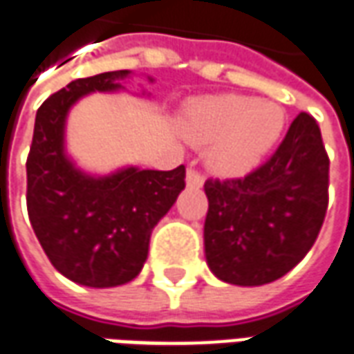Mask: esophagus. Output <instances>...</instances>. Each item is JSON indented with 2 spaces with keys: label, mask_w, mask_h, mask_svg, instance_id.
I'll list each match as a JSON object with an SVG mask.
<instances>
[{
  "label": "esophagus",
  "mask_w": 354,
  "mask_h": 354,
  "mask_svg": "<svg viewBox=\"0 0 354 354\" xmlns=\"http://www.w3.org/2000/svg\"><path fill=\"white\" fill-rule=\"evenodd\" d=\"M203 182H205V180H203V174L199 170H187V174H185V184L189 185V187H201Z\"/></svg>",
  "instance_id": "obj_1"
}]
</instances>
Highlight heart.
Wrapping results in <instances>:
<instances>
[{"label":"heart","mask_w":354,"mask_h":354,"mask_svg":"<svg viewBox=\"0 0 354 354\" xmlns=\"http://www.w3.org/2000/svg\"><path fill=\"white\" fill-rule=\"evenodd\" d=\"M283 126L280 105L237 93L195 100L182 113L185 138L212 143L209 162L226 176H241L261 165L280 140Z\"/></svg>","instance_id":"obj_1"}]
</instances>
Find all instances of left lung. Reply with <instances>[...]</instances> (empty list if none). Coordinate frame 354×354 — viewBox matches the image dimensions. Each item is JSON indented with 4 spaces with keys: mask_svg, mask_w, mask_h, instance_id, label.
Here are the masks:
<instances>
[{
    "mask_svg": "<svg viewBox=\"0 0 354 354\" xmlns=\"http://www.w3.org/2000/svg\"><path fill=\"white\" fill-rule=\"evenodd\" d=\"M330 159L316 120L297 115L270 159L245 178L207 180L205 257L218 280L264 286L315 245L328 209Z\"/></svg>",
    "mask_w": 354,
    "mask_h": 354,
    "instance_id": "1",
    "label": "left lung"
}]
</instances>
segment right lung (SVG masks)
Masks as SVG:
<instances>
[{
  "label": "right lung",
  "instance_id": "1",
  "mask_svg": "<svg viewBox=\"0 0 354 354\" xmlns=\"http://www.w3.org/2000/svg\"><path fill=\"white\" fill-rule=\"evenodd\" d=\"M130 71L78 78L36 113L26 159V207L48 259L65 278L88 288L132 281L147 261L149 239L185 187V167L120 169L91 176L65 151V124L76 101L93 91H117Z\"/></svg>",
  "mask_w": 354,
  "mask_h": 354
}]
</instances>
